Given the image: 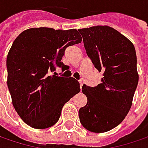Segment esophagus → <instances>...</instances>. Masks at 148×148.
Masks as SVG:
<instances>
[{"instance_id":"esophagus-1","label":"esophagus","mask_w":148,"mask_h":148,"mask_svg":"<svg viewBox=\"0 0 148 148\" xmlns=\"http://www.w3.org/2000/svg\"><path fill=\"white\" fill-rule=\"evenodd\" d=\"M79 84H80V87L82 88V86H83V84H84V83L82 82V81H79Z\"/></svg>"}]
</instances>
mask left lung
<instances>
[{
  "instance_id": "left-lung-1",
  "label": "left lung",
  "mask_w": 148,
  "mask_h": 148,
  "mask_svg": "<svg viewBox=\"0 0 148 148\" xmlns=\"http://www.w3.org/2000/svg\"><path fill=\"white\" fill-rule=\"evenodd\" d=\"M78 30L87 55L103 75L96 87H82L88 102L79 110V121L90 132H108L123 122L132 106L138 83L136 50L132 42L112 27Z\"/></svg>"
}]
</instances>
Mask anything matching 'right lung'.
I'll use <instances>...</instances> for the list:
<instances>
[{"instance_id":"1","label":"right lung","mask_w":148,"mask_h":148,"mask_svg":"<svg viewBox=\"0 0 148 148\" xmlns=\"http://www.w3.org/2000/svg\"><path fill=\"white\" fill-rule=\"evenodd\" d=\"M81 41L77 29L40 27L24 30L13 42L6 59L7 85L13 106L27 125H55L64 103L80 91L74 78L51 73L56 67L64 69L65 49Z\"/></svg>"}]
</instances>
